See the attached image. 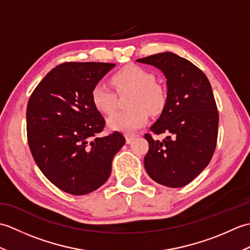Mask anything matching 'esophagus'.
<instances>
[{"mask_svg":"<svg viewBox=\"0 0 250 250\" xmlns=\"http://www.w3.org/2000/svg\"><path fill=\"white\" fill-rule=\"evenodd\" d=\"M125 136V140H126V144H130V143L133 142V140L135 139L137 135L133 134V133H126Z\"/></svg>","mask_w":250,"mask_h":250,"instance_id":"esophagus-1","label":"esophagus"}]
</instances>
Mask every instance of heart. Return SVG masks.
Returning a JSON list of instances; mask_svg holds the SVG:
<instances>
[{"label": "heart", "instance_id": "heart-1", "mask_svg": "<svg viewBox=\"0 0 250 250\" xmlns=\"http://www.w3.org/2000/svg\"><path fill=\"white\" fill-rule=\"evenodd\" d=\"M110 83L122 95L130 93V109L110 116L107 124L110 129L132 132L144 126L148 115L162 113L167 104V91L156 82L155 74L140 65L129 64L116 71L110 76ZM104 84H95L91 91V101L95 108L104 115H111L117 108L118 95Z\"/></svg>", "mask_w": 250, "mask_h": 250}]
</instances>
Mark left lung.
<instances>
[{
  "instance_id": "left-lung-1",
  "label": "left lung",
  "mask_w": 250,
  "mask_h": 250,
  "mask_svg": "<svg viewBox=\"0 0 250 250\" xmlns=\"http://www.w3.org/2000/svg\"><path fill=\"white\" fill-rule=\"evenodd\" d=\"M136 61L156 66L167 83L166 107L146 133L149 149L144 158L147 174L171 188L188 185L209 163L218 136L219 114L210 83L198 66L173 52ZM167 133L163 141L152 135Z\"/></svg>"
}]
</instances>
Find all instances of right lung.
<instances>
[{
    "mask_svg": "<svg viewBox=\"0 0 250 250\" xmlns=\"http://www.w3.org/2000/svg\"><path fill=\"white\" fill-rule=\"evenodd\" d=\"M115 63L65 62L47 74L26 106V136L46 178L74 195L100 188L125 145L120 132L100 137L105 119L91 101L92 88Z\"/></svg>",
    "mask_w": 250,
    "mask_h": 250,
    "instance_id": "1",
    "label": "right lung"
}]
</instances>
